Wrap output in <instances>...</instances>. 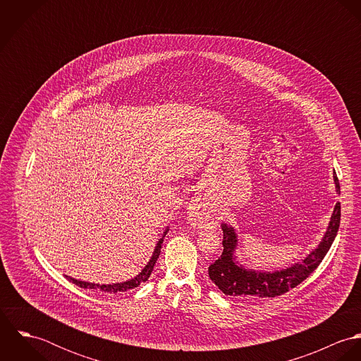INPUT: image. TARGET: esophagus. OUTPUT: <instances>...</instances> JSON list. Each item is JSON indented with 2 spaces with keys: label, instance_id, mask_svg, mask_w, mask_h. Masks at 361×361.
<instances>
[{
  "label": "esophagus",
  "instance_id": "1",
  "mask_svg": "<svg viewBox=\"0 0 361 361\" xmlns=\"http://www.w3.org/2000/svg\"><path fill=\"white\" fill-rule=\"evenodd\" d=\"M189 215L192 216L193 222L197 224V225H203V224H206V222L209 221V216H208L206 209L203 208V206H202L200 203H193V204L190 206Z\"/></svg>",
  "mask_w": 361,
  "mask_h": 361
}]
</instances>
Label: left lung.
Segmentation results:
<instances>
[{
    "label": "left lung",
    "mask_w": 361,
    "mask_h": 361,
    "mask_svg": "<svg viewBox=\"0 0 361 361\" xmlns=\"http://www.w3.org/2000/svg\"><path fill=\"white\" fill-rule=\"evenodd\" d=\"M336 192L341 193L338 176L334 175ZM341 224V203H336L328 231L319 246L302 262L276 272L247 271L233 261V250L236 247V233L231 226L222 224L224 252L221 257L208 267L211 281L225 295L246 300H257L261 298H276L300 285L310 274L321 264L335 240Z\"/></svg>",
    "instance_id": "left-lung-1"
}]
</instances>
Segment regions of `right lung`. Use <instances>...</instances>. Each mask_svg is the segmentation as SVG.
Returning a JSON list of instances; mask_svg holds the SVG:
<instances>
[{
    "label": "right lung",
    "mask_w": 361,
    "mask_h": 361,
    "mask_svg": "<svg viewBox=\"0 0 361 361\" xmlns=\"http://www.w3.org/2000/svg\"><path fill=\"white\" fill-rule=\"evenodd\" d=\"M166 235V232L164 233ZM162 242H164V236L158 240L157 246H155L154 253H153V257L149 261V264L145 267V269L133 279L128 281V282H122V283H112V285H94V283H89V282H83V281H78V279H73L71 276H66L68 281L73 282L75 285L83 288V289H100L103 292H109V293H118V292H126V290H130V289H135L137 288L140 283L146 282L149 279V276L152 275L153 272V268H154L155 262H157V258L161 253V246H162Z\"/></svg>",
    "instance_id": "1"
}]
</instances>
